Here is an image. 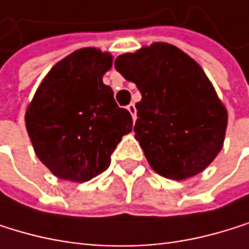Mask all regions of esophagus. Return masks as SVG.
Returning <instances> with one entry per match:
<instances>
[{
	"label": "esophagus",
	"mask_w": 249,
	"mask_h": 249,
	"mask_svg": "<svg viewBox=\"0 0 249 249\" xmlns=\"http://www.w3.org/2000/svg\"><path fill=\"white\" fill-rule=\"evenodd\" d=\"M127 111L130 112L132 119H134V122H135V119H137V108H135V104H129V105H127Z\"/></svg>",
	"instance_id": "obj_1"
}]
</instances>
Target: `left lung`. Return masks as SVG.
<instances>
[{"instance_id":"obj_1","label":"left lung","mask_w":249,"mask_h":249,"mask_svg":"<svg viewBox=\"0 0 249 249\" xmlns=\"http://www.w3.org/2000/svg\"><path fill=\"white\" fill-rule=\"evenodd\" d=\"M137 84L135 138L160 176L185 180L201 173L222 149L227 111L203 69L168 43H153L114 63Z\"/></svg>"}]
</instances>
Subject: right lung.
<instances>
[{"label":"right lung","instance_id":"1","mask_svg":"<svg viewBox=\"0 0 249 249\" xmlns=\"http://www.w3.org/2000/svg\"><path fill=\"white\" fill-rule=\"evenodd\" d=\"M112 57L94 48L75 51L53 66L25 114L37 158L60 178L89 182L111 164L132 115L102 78Z\"/></svg>","mask_w":249,"mask_h":249}]
</instances>
